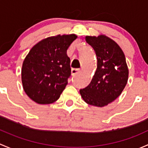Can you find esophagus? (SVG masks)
I'll return each mask as SVG.
<instances>
[{
	"mask_svg": "<svg viewBox=\"0 0 148 148\" xmlns=\"http://www.w3.org/2000/svg\"><path fill=\"white\" fill-rule=\"evenodd\" d=\"M80 71H81V70L80 68H72V70H71V73H72L73 75H75L76 74L79 73Z\"/></svg>",
	"mask_w": 148,
	"mask_h": 148,
	"instance_id": "esophagus-1",
	"label": "esophagus"
}]
</instances>
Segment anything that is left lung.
Returning <instances> with one entry per match:
<instances>
[{
  "label": "left lung",
  "mask_w": 148,
  "mask_h": 148,
  "mask_svg": "<svg viewBox=\"0 0 148 148\" xmlns=\"http://www.w3.org/2000/svg\"><path fill=\"white\" fill-rule=\"evenodd\" d=\"M97 56V69L90 84L80 90L82 98L88 104L104 107L113 102L124 90L129 71L125 56L115 41L105 35L86 36Z\"/></svg>",
  "instance_id": "1"
}]
</instances>
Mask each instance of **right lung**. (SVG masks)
<instances>
[{
  "mask_svg": "<svg viewBox=\"0 0 148 148\" xmlns=\"http://www.w3.org/2000/svg\"><path fill=\"white\" fill-rule=\"evenodd\" d=\"M75 34L57 35L36 43L23 63L21 80L26 95L38 104H51L60 96L71 76L67 50Z\"/></svg>",
  "mask_w": 148,
  "mask_h": 148,
  "instance_id": "right-lung-1",
  "label": "right lung"
}]
</instances>
